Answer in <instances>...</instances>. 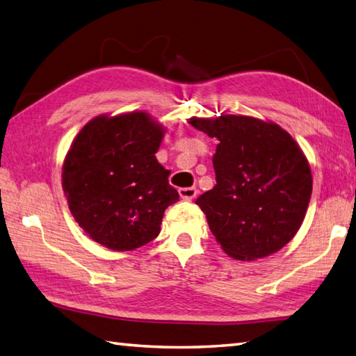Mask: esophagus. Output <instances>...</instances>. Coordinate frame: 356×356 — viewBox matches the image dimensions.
Here are the masks:
<instances>
[{"instance_id": "obj_1", "label": "esophagus", "mask_w": 356, "mask_h": 356, "mask_svg": "<svg viewBox=\"0 0 356 356\" xmlns=\"http://www.w3.org/2000/svg\"><path fill=\"white\" fill-rule=\"evenodd\" d=\"M178 193H179V196L183 200H186V201H192L195 196H196V193H198V191H196L195 187H183V188H179L178 191Z\"/></svg>"}]
</instances>
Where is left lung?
I'll return each mask as SVG.
<instances>
[{
    "instance_id": "1",
    "label": "left lung",
    "mask_w": 356,
    "mask_h": 356,
    "mask_svg": "<svg viewBox=\"0 0 356 356\" xmlns=\"http://www.w3.org/2000/svg\"><path fill=\"white\" fill-rule=\"evenodd\" d=\"M188 123L219 140L216 186L196 204L220 248L247 262L282 250L302 227L312 193L302 147L277 123L251 115L192 117Z\"/></svg>"
}]
</instances>
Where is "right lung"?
I'll list each match as a JSON object with an SVG mask.
<instances>
[{"mask_svg": "<svg viewBox=\"0 0 356 356\" xmlns=\"http://www.w3.org/2000/svg\"><path fill=\"white\" fill-rule=\"evenodd\" d=\"M165 128L146 111L91 118L62 165L71 215L94 242L131 251L154 241L164 210L178 201L155 154Z\"/></svg>", "mask_w": 356, "mask_h": 356, "instance_id": "add662e5", "label": "right lung"}]
</instances>
